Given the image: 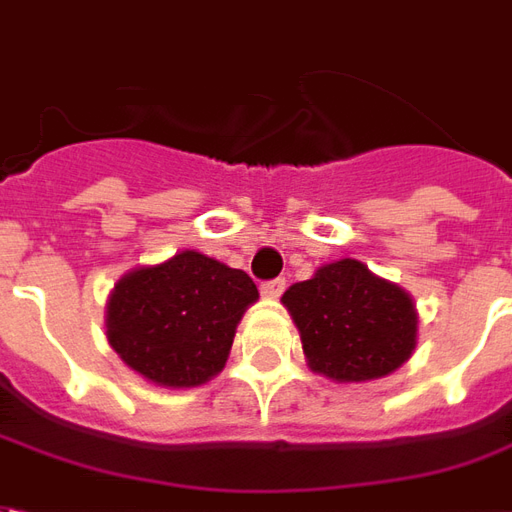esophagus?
I'll return each instance as SVG.
<instances>
[{"label": "esophagus", "mask_w": 512, "mask_h": 512, "mask_svg": "<svg viewBox=\"0 0 512 512\" xmlns=\"http://www.w3.org/2000/svg\"><path fill=\"white\" fill-rule=\"evenodd\" d=\"M283 289H286V281H283V278H275V281L261 283V294H264L267 300H278V297L283 294Z\"/></svg>", "instance_id": "1"}]
</instances>
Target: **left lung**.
I'll return each instance as SVG.
<instances>
[{
    "label": "left lung",
    "instance_id": "8db88e82",
    "mask_svg": "<svg viewBox=\"0 0 512 512\" xmlns=\"http://www.w3.org/2000/svg\"><path fill=\"white\" fill-rule=\"evenodd\" d=\"M300 330L311 371L333 382H371L412 357V297L357 259L324 264L281 297Z\"/></svg>",
    "mask_w": 512,
    "mask_h": 512
}]
</instances>
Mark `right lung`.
<instances>
[{
    "mask_svg": "<svg viewBox=\"0 0 512 512\" xmlns=\"http://www.w3.org/2000/svg\"><path fill=\"white\" fill-rule=\"evenodd\" d=\"M259 300L248 272L199 251L122 275L106 335L122 363L160 387H199L226 365L242 313Z\"/></svg>",
    "mask_w": 512,
    "mask_h": 512,
    "instance_id": "right-lung-1",
    "label": "right lung"
}]
</instances>
